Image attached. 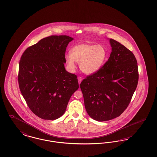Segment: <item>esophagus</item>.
<instances>
[{"mask_svg":"<svg viewBox=\"0 0 157 157\" xmlns=\"http://www.w3.org/2000/svg\"><path fill=\"white\" fill-rule=\"evenodd\" d=\"M78 82H79V84H80L81 82H82V78L81 76H79V77L78 78Z\"/></svg>","mask_w":157,"mask_h":157,"instance_id":"1","label":"esophagus"}]
</instances>
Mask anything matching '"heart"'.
Returning <instances> with one entry per match:
<instances>
[{
	"instance_id": "heart-1",
	"label": "heart",
	"mask_w": 157,
	"mask_h": 157,
	"mask_svg": "<svg viewBox=\"0 0 157 157\" xmlns=\"http://www.w3.org/2000/svg\"><path fill=\"white\" fill-rule=\"evenodd\" d=\"M107 57V52L101 44L80 43L71 50V55L65 56L69 68L74 70L76 62L79 63L81 71L86 75L97 72L104 65Z\"/></svg>"
}]
</instances>
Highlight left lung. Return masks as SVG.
Masks as SVG:
<instances>
[{"label": "left lung", "mask_w": 157, "mask_h": 157, "mask_svg": "<svg viewBox=\"0 0 157 157\" xmlns=\"http://www.w3.org/2000/svg\"><path fill=\"white\" fill-rule=\"evenodd\" d=\"M110 57L97 72L81 82L85 107L95 120L104 121L120 116L126 109L138 82V67L133 53L109 39Z\"/></svg>", "instance_id": "8db88e82"}]
</instances>
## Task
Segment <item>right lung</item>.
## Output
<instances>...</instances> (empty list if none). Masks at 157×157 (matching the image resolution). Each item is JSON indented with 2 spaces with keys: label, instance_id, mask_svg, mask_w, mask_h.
Segmentation results:
<instances>
[{
  "label": "right lung",
  "instance_id": "obj_1",
  "mask_svg": "<svg viewBox=\"0 0 157 157\" xmlns=\"http://www.w3.org/2000/svg\"><path fill=\"white\" fill-rule=\"evenodd\" d=\"M73 38L52 36L27 48L19 64L18 83L29 108L44 120L61 117L79 88L77 76L66 71L65 52Z\"/></svg>",
  "mask_w": 157,
  "mask_h": 157
}]
</instances>
